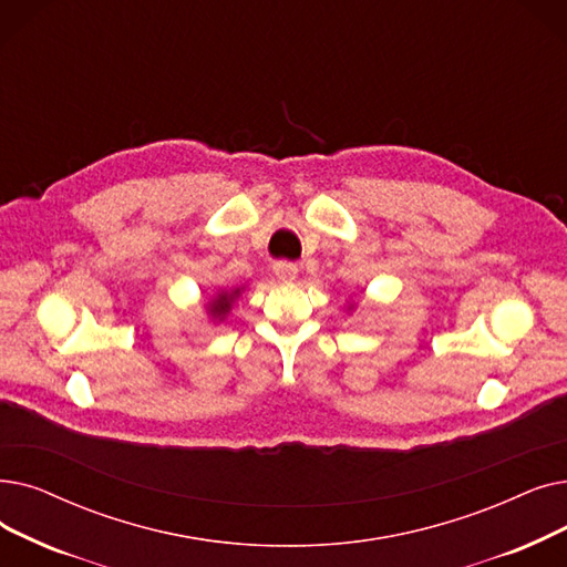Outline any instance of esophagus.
<instances>
[{
	"label": "esophagus",
	"mask_w": 567,
	"mask_h": 567,
	"mask_svg": "<svg viewBox=\"0 0 567 567\" xmlns=\"http://www.w3.org/2000/svg\"><path fill=\"white\" fill-rule=\"evenodd\" d=\"M274 274L280 282H291V280H297V276H299V266L293 261L282 259V261L274 264Z\"/></svg>",
	"instance_id": "esophagus-1"
}]
</instances>
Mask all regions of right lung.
<instances>
[{"mask_svg":"<svg viewBox=\"0 0 567 567\" xmlns=\"http://www.w3.org/2000/svg\"><path fill=\"white\" fill-rule=\"evenodd\" d=\"M234 293H238V289H236ZM229 301H231L229 293H219L217 301L210 306V315H213V317H223V315L229 310Z\"/></svg>","mask_w":567,"mask_h":567,"instance_id":"add662e5","label":"right lung"}]
</instances>
